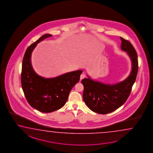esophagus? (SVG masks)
I'll return each mask as SVG.
<instances>
[{"label":"esophagus","instance_id":"esophagus-1","mask_svg":"<svg viewBox=\"0 0 153 153\" xmlns=\"http://www.w3.org/2000/svg\"><path fill=\"white\" fill-rule=\"evenodd\" d=\"M85 75H84V74H82V75H81V76H80V79L82 80V79H83L85 78Z\"/></svg>","mask_w":153,"mask_h":153}]
</instances>
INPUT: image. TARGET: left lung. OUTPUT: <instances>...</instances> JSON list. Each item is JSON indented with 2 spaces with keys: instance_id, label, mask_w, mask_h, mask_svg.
Masks as SVG:
<instances>
[{
  "instance_id": "1",
  "label": "left lung",
  "mask_w": 153,
  "mask_h": 153,
  "mask_svg": "<svg viewBox=\"0 0 153 153\" xmlns=\"http://www.w3.org/2000/svg\"><path fill=\"white\" fill-rule=\"evenodd\" d=\"M121 49L126 52L132 62L130 75L123 81L106 84L88 78L82 80L84 86L83 99L87 106L94 112L105 114L112 112L125 103L134 84L138 68L137 54L130 41L120 37Z\"/></svg>"
}]
</instances>
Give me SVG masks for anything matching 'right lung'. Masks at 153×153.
Wrapping results in <instances>:
<instances>
[{
  "label": "right lung",
  "instance_id": "1",
  "mask_svg": "<svg viewBox=\"0 0 153 153\" xmlns=\"http://www.w3.org/2000/svg\"><path fill=\"white\" fill-rule=\"evenodd\" d=\"M51 34L42 35L25 51L22 62L21 85L25 98L30 106L39 111L52 112L64 106L72 88L79 80L83 71L70 72L54 78L41 77L31 65V55L38 43Z\"/></svg>",
  "mask_w": 153,
  "mask_h": 153
}]
</instances>
